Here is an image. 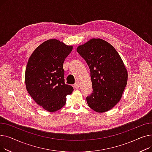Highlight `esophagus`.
I'll return each mask as SVG.
<instances>
[{"mask_svg":"<svg viewBox=\"0 0 152 152\" xmlns=\"http://www.w3.org/2000/svg\"><path fill=\"white\" fill-rule=\"evenodd\" d=\"M74 87H75V88H78V87H79V84L78 83H75V84H74Z\"/></svg>","mask_w":152,"mask_h":152,"instance_id":"esophagus-1","label":"esophagus"}]
</instances>
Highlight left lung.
<instances>
[{"label":"left lung","instance_id":"obj_1","mask_svg":"<svg viewBox=\"0 0 152 152\" xmlns=\"http://www.w3.org/2000/svg\"><path fill=\"white\" fill-rule=\"evenodd\" d=\"M91 71L93 92L86 98L89 107L98 113L113 108L122 97L127 71L120 55L106 41L92 38L77 47Z\"/></svg>","mask_w":152,"mask_h":152}]
</instances>
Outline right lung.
Wrapping results in <instances>:
<instances>
[{
    "mask_svg": "<svg viewBox=\"0 0 152 152\" xmlns=\"http://www.w3.org/2000/svg\"><path fill=\"white\" fill-rule=\"evenodd\" d=\"M73 47L58 39H49L40 44L28 60L25 75L26 90L39 106L49 112L61 109L66 95L74 90L65 84L63 68Z\"/></svg>",
    "mask_w": 152,
    "mask_h": 152,
    "instance_id": "right-lung-1",
    "label": "right lung"
}]
</instances>
